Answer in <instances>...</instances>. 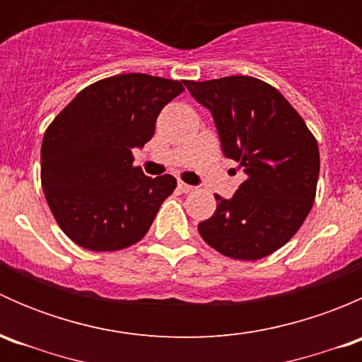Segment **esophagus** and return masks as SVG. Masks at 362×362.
Listing matches in <instances>:
<instances>
[{
  "mask_svg": "<svg viewBox=\"0 0 362 362\" xmlns=\"http://www.w3.org/2000/svg\"><path fill=\"white\" fill-rule=\"evenodd\" d=\"M178 191L184 192V194H189V192L194 191V187H192V185H189V184H185V182H178Z\"/></svg>",
  "mask_w": 362,
  "mask_h": 362,
  "instance_id": "obj_1",
  "label": "esophagus"
}]
</instances>
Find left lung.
Instances as JSON below:
<instances>
[{
	"label": "left lung",
	"mask_w": 362,
	"mask_h": 362,
	"mask_svg": "<svg viewBox=\"0 0 362 362\" xmlns=\"http://www.w3.org/2000/svg\"><path fill=\"white\" fill-rule=\"evenodd\" d=\"M184 83L211 112L226 158L247 173L231 199L215 194L217 210L199 222V235L228 257H266L293 238L312 210L320 170L315 136L275 87L254 76Z\"/></svg>",
	"instance_id": "left-lung-1"
}]
</instances>
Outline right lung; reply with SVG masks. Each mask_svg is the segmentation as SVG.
<instances>
[{
	"mask_svg": "<svg viewBox=\"0 0 362 362\" xmlns=\"http://www.w3.org/2000/svg\"><path fill=\"white\" fill-rule=\"evenodd\" d=\"M182 90L178 80L145 73L108 76L80 90L47 127L42 187L76 245L112 252L147 235L177 180L144 175L133 148L154 136L160 110Z\"/></svg>",
	"mask_w": 362,
	"mask_h": 362,
	"instance_id": "right-lung-1",
	"label": "right lung"
}]
</instances>
